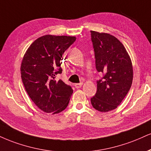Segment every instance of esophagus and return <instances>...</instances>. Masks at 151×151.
Returning a JSON list of instances; mask_svg holds the SVG:
<instances>
[{"instance_id": "34e87169", "label": "esophagus", "mask_w": 151, "mask_h": 151, "mask_svg": "<svg viewBox=\"0 0 151 151\" xmlns=\"http://www.w3.org/2000/svg\"><path fill=\"white\" fill-rule=\"evenodd\" d=\"M82 84H83V83H81V82L75 83V84H74V86H75L76 88H81V86H82Z\"/></svg>"}]
</instances>
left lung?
I'll return each instance as SVG.
<instances>
[{
	"mask_svg": "<svg viewBox=\"0 0 151 151\" xmlns=\"http://www.w3.org/2000/svg\"><path fill=\"white\" fill-rule=\"evenodd\" d=\"M96 68L103 77L97 80V91L91 99L100 112L117 108L129 91L133 68L127 51L115 36L91 31Z\"/></svg>",
	"mask_w": 151,
	"mask_h": 151,
	"instance_id": "1",
	"label": "left lung"
}]
</instances>
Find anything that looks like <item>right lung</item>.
I'll list each match as a JSON object with an SVG mask.
<instances>
[{
  "mask_svg": "<svg viewBox=\"0 0 151 151\" xmlns=\"http://www.w3.org/2000/svg\"><path fill=\"white\" fill-rule=\"evenodd\" d=\"M75 40V36H41L24 55L21 77L25 90L36 106L47 113H59L68 105L73 90L55 78L63 72V54Z\"/></svg>",
  "mask_w": 151,
  "mask_h": 151,
  "instance_id": "right-lung-1",
  "label": "right lung"
}]
</instances>
